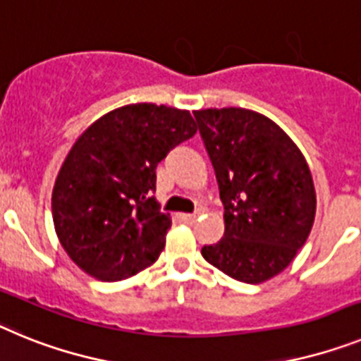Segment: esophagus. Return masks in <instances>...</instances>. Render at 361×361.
<instances>
[{"label":"esophagus","instance_id":"1","mask_svg":"<svg viewBox=\"0 0 361 361\" xmlns=\"http://www.w3.org/2000/svg\"><path fill=\"white\" fill-rule=\"evenodd\" d=\"M180 218L183 219L185 224H194V221L198 219V216H196V214H181Z\"/></svg>","mask_w":361,"mask_h":361}]
</instances>
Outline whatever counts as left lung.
I'll return each mask as SVG.
<instances>
[{"mask_svg":"<svg viewBox=\"0 0 361 361\" xmlns=\"http://www.w3.org/2000/svg\"><path fill=\"white\" fill-rule=\"evenodd\" d=\"M225 209L224 238L207 262L243 283L280 274L309 238L316 214L311 171L296 143L249 109L194 111Z\"/></svg>","mask_w":361,"mask_h":361,"instance_id":"8db88e82","label":"left lung"}]
</instances>
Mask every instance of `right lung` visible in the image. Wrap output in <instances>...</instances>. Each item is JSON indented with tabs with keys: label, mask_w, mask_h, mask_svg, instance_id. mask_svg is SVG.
<instances>
[{
	"label": "right lung",
	"mask_w": 361,
	"mask_h": 361,
	"mask_svg": "<svg viewBox=\"0 0 361 361\" xmlns=\"http://www.w3.org/2000/svg\"><path fill=\"white\" fill-rule=\"evenodd\" d=\"M196 130L189 111L136 103L106 112L78 137L56 178L52 218L81 271L120 281L158 259L171 216L152 196L156 167Z\"/></svg>",
	"instance_id": "right-lung-1"
}]
</instances>
